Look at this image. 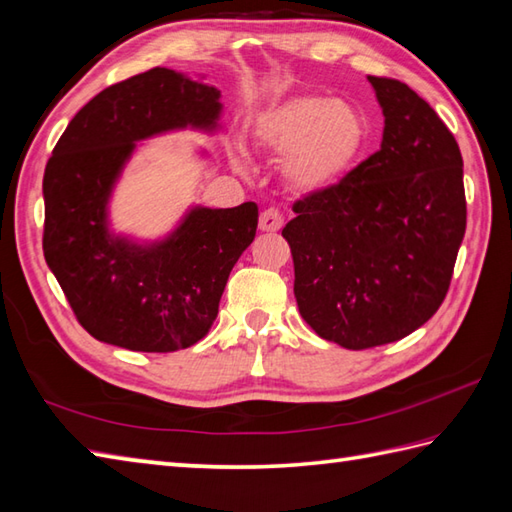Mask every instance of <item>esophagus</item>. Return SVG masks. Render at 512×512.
<instances>
[{"instance_id":"34e87169","label":"esophagus","mask_w":512,"mask_h":512,"mask_svg":"<svg viewBox=\"0 0 512 512\" xmlns=\"http://www.w3.org/2000/svg\"><path fill=\"white\" fill-rule=\"evenodd\" d=\"M283 227V216L277 209H266L259 216V229L261 231H279Z\"/></svg>"}]
</instances>
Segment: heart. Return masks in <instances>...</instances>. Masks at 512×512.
<instances>
[{
    "instance_id": "1",
    "label": "heart",
    "mask_w": 512,
    "mask_h": 512,
    "mask_svg": "<svg viewBox=\"0 0 512 512\" xmlns=\"http://www.w3.org/2000/svg\"><path fill=\"white\" fill-rule=\"evenodd\" d=\"M259 152L283 161V181L296 194L338 187L358 165L368 126L353 104L329 95L301 93L264 106L248 126Z\"/></svg>"
}]
</instances>
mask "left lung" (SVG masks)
I'll return each instance as SVG.
<instances>
[{
    "label": "left lung",
    "mask_w": 512,
    "mask_h": 512,
    "mask_svg": "<svg viewBox=\"0 0 512 512\" xmlns=\"http://www.w3.org/2000/svg\"><path fill=\"white\" fill-rule=\"evenodd\" d=\"M368 82L382 146L338 187L294 202L283 229L301 316L353 351L406 338L436 314L467 227L454 135L408 85Z\"/></svg>",
    "instance_id": "8db88e82"
}]
</instances>
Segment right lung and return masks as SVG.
Returning a JSON list of instances; mask_svg holds the SVG:
<instances>
[{
    "label": "right lung",
    "mask_w": 512,
    "mask_h": 512,
    "mask_svg": "<svg viewBox=\"0 0 512 512\" xmlns=\"http://www.w3.org/2000/svg\"><path fill=\"white\" fill-rule=\"evenodd\" d=\"M183 71L154 67L95 95L45 165L43 255L80 325L128 351L192 347L218 316L224 285L255 240V202L189 205L159 237L117 231L111 202L141 141L178 130L218 135L222 93ZM200 159H209L198 148Z\"/></svg>",
    "instance_id": "obj_1"
}]
</instances>
